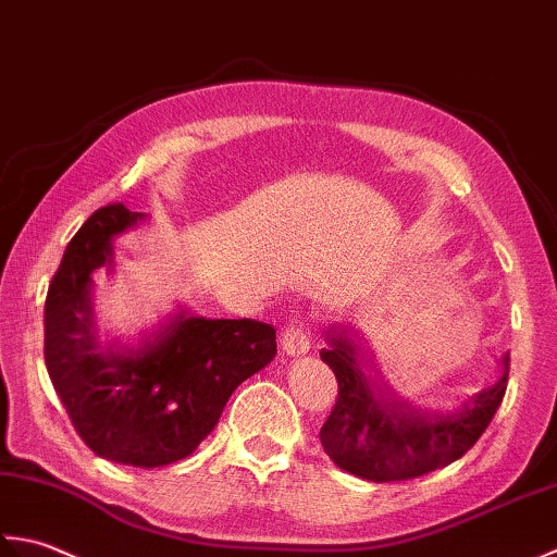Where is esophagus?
I'll list each match as a JSON object with an SVG mask.
<instances>
[{"mask_svg":"<svg viewBox=\"0 0 557 557\" xmlns=\"http://www.w3.org/2000/svg\"><path fill=\"white\" fill-rule=\"evenodd\" d=\"M281 346L286 356H305L310 350V336L308 329L300 322H290L286 329L281 332Z\"/></svg>","mask_w":557,"mask_h":557,"instance_id":"esophagus-1","label":"esophagus"}]
</instances>
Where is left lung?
Wrapping results in <instances>:
<instances>
[{
  "label": "left lung",
  "instance_id": "1",
  "mask_svg": "<svg viewBox=\"0 0 557 557\" xmlns=\"http://www.w3.org/2000/svg\"><path fill=\"white\" fill-rule=\"evenodd\" d=\"M358 332L334 326L326 334L322 360L338 382L336 404L322 425V447L338 469L374 483L408 481L463 457L491 425L507 389L509 356L505 372L493 387L473 396L454 413L423 411L396 401L382 392L377 380L360 366Z\"/></svg>",
  "mask_w": 557,
  "mask_h": 557
}]
</instances>
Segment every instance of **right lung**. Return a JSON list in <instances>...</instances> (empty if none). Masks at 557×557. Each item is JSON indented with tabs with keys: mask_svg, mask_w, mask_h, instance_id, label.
I'll return each instance as SVG.
<instances>
[{
	"mask_svg": "<svg viewBox=\"0 0 557 557\" xmlns=\"http://www.w3.org/2000/svg\"><path fill=\"white\" fill-rule=\"evenodd\" d=\"M139 221L144 213L108 203L66 245L45 300V366L88 449L156 469L189 457L237 384L274 360L276 329L180 310L141 346L98 348L90 274L112 267V240Z\"/></svg>",
	"mask_w": 557,
	"mask_h": 557,
	"instance_id": "obj_1",
	"label": "right lung"
}]
</instances>
